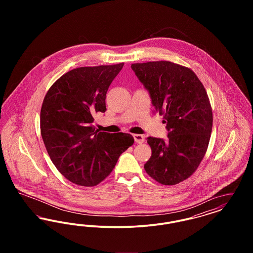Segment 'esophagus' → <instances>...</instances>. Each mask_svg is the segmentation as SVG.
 <instances>
[{
	"instance_id": "34e87169",
	"label": "esophagus",
	"mask_w": 253,
	"mask_h": 253,
	"mask_svg": "<svg viewBox=\"0 0 253 253\" xmlns=\"http://www.w3.org/2000/svg\"><path fill=\"white\" fill-rule=\"evenodd\" d=\"M133 138H134V141L138 144H141L144 142V136L142 134H133Z\"/></svg>"
}]
</instances>
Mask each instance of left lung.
<instances>
[{"mask_svg": "<svg viewBox=\"0 0 253 253\" xmlns=\"http://www.w3.org/2000/svg\"><path fill=\"white\" fill-rule=\"evenodd\" d=\"M132 69L169 131L166 142L148 137L152 156L145 170L162 185L178 184L197 169L211 139L212 109L207 91L191 68L171 61L132 63Z\"/></svg>", "mask_w": 253, "mask_h": 253, "instance_id": "obj_1", "label": "left lung"}]
</instances>
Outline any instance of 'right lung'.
Instances as JSON below:
<instances>
[{
	"label": "right lung",
	"instance_id": "add662e5",
	"mask_svg": "<svg viewBox=\"0 0 253 253\" xmlns=\"http://www.w3.org/2000/svg\"><path fill=\"white\" fill-rule=\"evenodd\" d=\"M124 62L84 66L62 75L49 88L41 109V133L52 162L74 184L104 180L133 144L130 133L95 131L93 116L106 111L109 86Z\"/></svg>",
	"mask_w": 253,
	"mask_h": 253
}]
</instances>
